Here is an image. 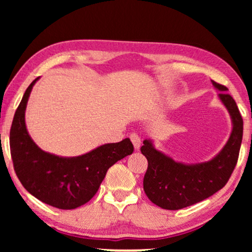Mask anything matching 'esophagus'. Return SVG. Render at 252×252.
<instances>
[{"label":"esophagus","mask_w":252,"mask_h":252,"mask_svg":"<svg viewBox=\"0 0 252 252\" xmlns=\"http://www.w3.org/2000/svg\"><path fill=\"white\" fill-rule=\"evenodd\" d=\"M130 141H132L134 148H135V150H139L140 149V146H141V137L137 133H132L130 134Z\"/></svg>","instance_id":"34e87169"}]
</instances>
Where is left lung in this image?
Returning a JSON list of instances; mask_svg holds the SVG:
<instances>
[{
    "mask_svg": "<svg viewBox=\"0 0 252 252\" xmlns=\"http://www.w3.org/2000/svg\"><path fill=\"white\" fill-rule=\"evenodd\" d=\"M212 85L220 91L218 97L228 110L233 129L226 146L211 160L182 164L156 150L150 140H144L141 153L148 160L143 189L154 204L165 210H180L203 201L220 190L229 180L239 159L243 136V119L228 88Z\"/></svg>",
    "mask_w": 252,
    "mask_h": 252,
    "instance_id": "obj_1",
    "label": "left lung"
}]
</instances>
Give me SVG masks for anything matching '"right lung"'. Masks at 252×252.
Returning a JSON list of instances; mask_svg holds the SVG:
<instances>
[{"label":"right lung","instance_id":"obj_1","mask_svg":"<svg viewBox=\"0 0 252 252\" xmlns=\"http://www.w3.org/2000/svg\"><path fill=\"white\" fill-rule=\"evenodd\" d=\"M37 79L26 89L12 120L10 151L13 168L24 188L41 202L62 210L79 208L94 197L109 168L132 154L134 147L125 139L68 158L41 150L25 125L26 104Z\"/></svg>","mask_w":252,"mask_h":252}]
</instances>
